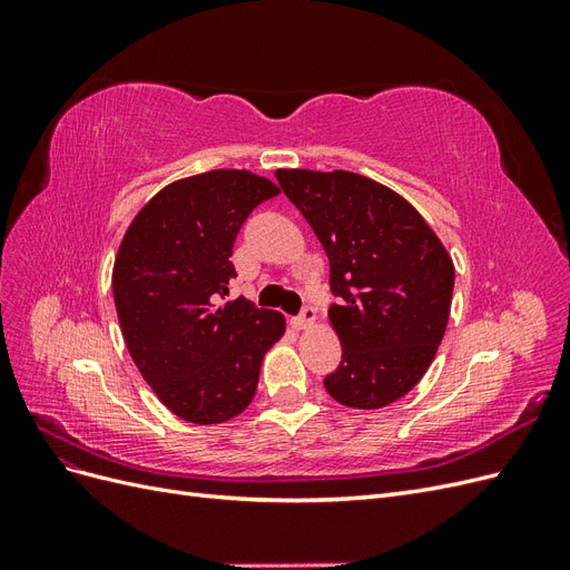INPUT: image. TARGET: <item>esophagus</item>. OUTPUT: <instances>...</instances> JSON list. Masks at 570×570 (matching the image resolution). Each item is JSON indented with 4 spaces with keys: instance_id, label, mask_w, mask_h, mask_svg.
I'll return each instance as SVG.
<instances>
[{
    "instance_id": "esophagus-1",
    "label": "esophagus",
    "mask_w": 570,
    "mask_h": 570,
    "mask_svg": "<svg viewBox=\"0 0 570 570\" xmlns=\"http://www.w3.org/2000/svg\"><path fill=\"white\" fill-rule=\"evenodd\" d=\"M314 323H316V308L308 306V304L302 308V314L295 321H292V325H295L297 331H306V327H312Z\"/></svg>"
}]
</instances>
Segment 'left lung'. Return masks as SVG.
<instances>
[{
  "mask_svg": "<svg viewBox=\"0 0 570 570\" xmlns=\"http://www.w3.org/2000/svg\"><path fill=\"white\" fill-rule=\"evenodd\" d=\"M283 193L331 262V325L342 361L323 381L335 402L383 409L413 390L446 331L454 264L394 189L350 170L281 168Z\"/></svg>",
  "mask_w": 570,
  "mask_h": 570,
  "instance_id": "8db88e82",
  "label": "left lung"
}]
</instances>
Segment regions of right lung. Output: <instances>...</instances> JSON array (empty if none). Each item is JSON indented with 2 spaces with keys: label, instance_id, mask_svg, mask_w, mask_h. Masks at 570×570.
<instances>
[{
  "label": "right lung",
  "instance_id": "add662e5",
  "mask_svg": "<svg viewBox=\"0 0 570 570\" xmlns=\"http://www.w3.org/2000/svg\"><path fill=\"white\" fill-rule=\"evenodd\" d=\"M281 187L218 168L166 185L132 218L114 262V302L126 347L147 385L178 419L226 423L256 394L264 354L285 318L226 299L235 237Z\"/></svg>",
  "mask_w": 570,
  "mask_h": 570
}]
</instances>
